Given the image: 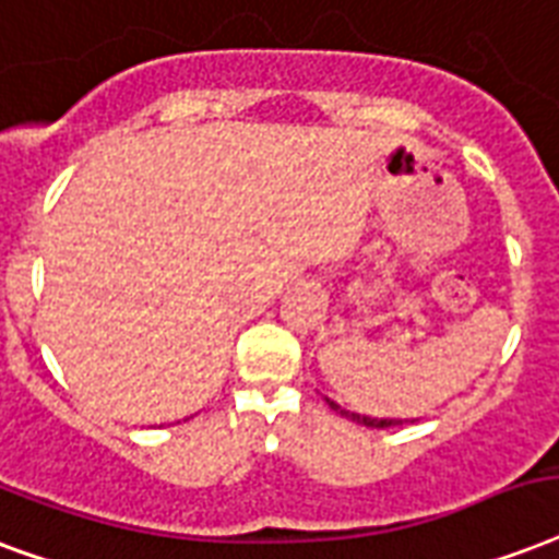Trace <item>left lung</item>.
<instances>
[{
  "label": "left lung",
  "mask_w": 559,
  "mask_h": 559,
  "mask_svg": "<svg viewBox=\"0 0 559 559\" xmlns=\"http://www.w3.org/2000/svg\"><path fill=\"white\" fill-rule=\"evenodd\" d=\"M325 402L331 404V411H336L340 416H346V419L357 421V425H366V428H393V425H402V419H372V416H360V413L343 411V407L336 402H331V399H325Z\"/></svg>",
  "instance_id": "obj_1"
}]
</instances>
